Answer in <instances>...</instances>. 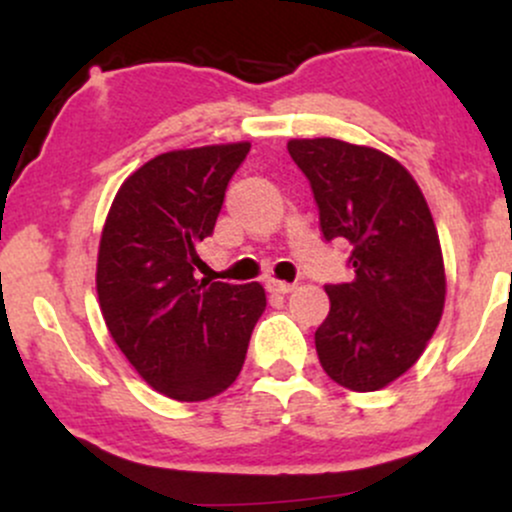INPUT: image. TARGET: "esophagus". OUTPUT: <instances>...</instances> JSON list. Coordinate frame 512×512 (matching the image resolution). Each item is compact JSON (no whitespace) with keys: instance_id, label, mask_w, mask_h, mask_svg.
<instances>
[{"instance_id":"34e87169","label":"esophagus","mask_w":512,"mask_h":512,"mask_svg":"<svg viewBox=\"0 0 512 512\" xmlns=\"http://www.w3.org/2000/svg\"><path fill=\"white\" fill-rule=\"evenodd\" d=\"M267 291L272 293H291L296 289V284H289V281H279V279H267Z\"/></svg>"}]
</instances>
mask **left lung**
I'll return each mask as SVG.
<instances>
[{
    "label": "left lung",
    "mask_w": 512,
    "mask_h": 512,
    "mask_svg": "<svg viewBox=\"0 0 512 512\" xmlns=\"http://www.w3.org/2000/svg\"><path fill=\"white\" fill-rule=\"evenodd\" d=\"M325 240L351 243L349 284H327L315 332L322 368L354 392L390 385L419 361L445 305L436 223L419 185L392 156L339 139H291Z\"/></svg>",
    "instance_id": "left-lung-1"
}]
</instances>
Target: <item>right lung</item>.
<instances>
[{
    "mask_svg": "<svg viewBox=\"0 0 512 512\" xmlns=\"http://www.w3.org/2000/svg\"><path fill=\"white\" fill-rule=\"evenodd\" d=\"M250 144L168 151L122 182L98 248L96 291L110 337L156 392L202 402L233 385L267 308L260 284L197 281L228 180Z\"/></svg>",
    "mask_w": 512,
    "mask_h": 512,
    "instance_id": "1",
    "label": "right lung"
}]
</instances>
